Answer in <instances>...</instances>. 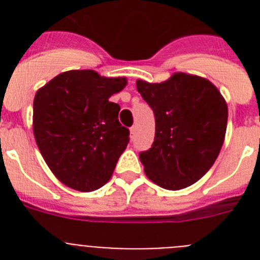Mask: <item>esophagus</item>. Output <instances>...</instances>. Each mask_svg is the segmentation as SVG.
<instances>
[{
  "label": "esophagus",
  "instance_id": "1",
  "mask_svg": "<svg viewBox=\"0 0 260 260\" xmlns=\"http://www.w3.org/2000/svg\"><path fill=\"white\" fill-rule=\"evenodd\" d=\"M135 133H137V126H132V127H130V137L134 138Z\"/></svg>",
  "mask_w": 260,
  "mask_h": 260
}]
</instances>
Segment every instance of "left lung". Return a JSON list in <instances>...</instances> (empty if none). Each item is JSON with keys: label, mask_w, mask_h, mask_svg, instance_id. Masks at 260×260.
Segmentation results:
<instances>
[{"label": "left lung", "mask_w": 260, "mask_h": 260, "mask_svg": "<svg viewBox=\"0 0 260 260\" xmlns=\"http://www.w3.org/2000/svg\"><path fill=\"white\" fill-rule=\"evenodd\" d=\"M155 114V139L139 153L147 177L167 190H181L210 171L224 143L228 107L210 80L176 73L162 83L137 80Z\"/></svg>", "instance_id": "8db88e82"}]
</instances>
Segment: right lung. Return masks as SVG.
Returning <instances> with one entry per match:
<instances>
[{
  "label": "right lung",
  "instance_id": "obj_1",
  "mask_svg": "<svg viewBox=\"0 0 260 260\" xmlns=\"http://www.w3.org/2000/svg\"><path fill=\"white\" fill-rule=\"evenodd\" d=\"M126 78L93 70H70L41 87L34 100V134L53 174L78 191H93L109 181L130 141L109 102Z\"/></svg>",
  "mask_w": 260,
  "mask_h": 260
}]
</instances>
